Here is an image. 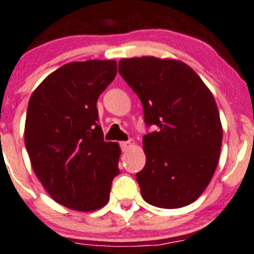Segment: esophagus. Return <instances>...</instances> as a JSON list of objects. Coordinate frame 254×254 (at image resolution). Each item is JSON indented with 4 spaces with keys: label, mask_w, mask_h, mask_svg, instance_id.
Segmentation results:
<instances>
[{
    "label": "esophagus",
    "mask_w": 254,
    "mask_h": 254,
    "mask_svg": "<svg viewBox=\"0 0 254 254\" xmlns=\"http://www.w3.org/2000/svg\"><path fill=\"white\" fill-rule=\"evenodd\" d=\"M120 145H121L122 151H127V150H129L133 145H134V141H133L132 139H129V140H127V141H121V143H120Z\"/></svg>",
    "instance_id": "34e87169"
}]
</instances>
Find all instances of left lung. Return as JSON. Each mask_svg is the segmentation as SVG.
<instances>
[{"label": "left lung", "mask_w": 254, "mask_h": 254, "mask_svg": "<svg viewBox=\"0 0 254 254\" xmlns=\"http://www.w3.org/2000/svg\"><path fill=\"white\" fill-rule=\"evenodd\" d=\"M119 72L135 92L146 126V163L135 178L144 200L181 208L197 200L219 160L223 128L211 91L190 66L155 57L121 59Z\"/></svg>", "instance_id": "left-lung-1"}]
</instances>
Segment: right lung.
<instances>
[{
    "label": "right lung",
    "instance_id": "add662e5",
    "mask_svg": "<svg viewBox=\"0 0 254 254\" xmlns=\"http://www.w3.org/2000/svg\"><path fill=\"white\" fill-rule=\"evenodd\" d=\"M115 61L65 64L31 94L25 146L32 170L56 202L80 212L104 207L121 150L104 141L97 100L115 78Z\"/></svg>",
    "mask_w": 254,
    "mask_h": 254
}]
</instances>
